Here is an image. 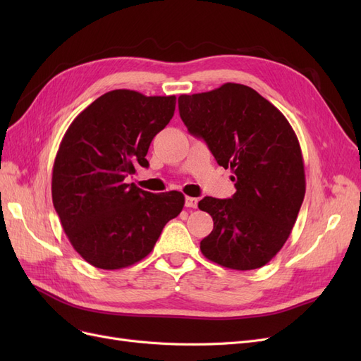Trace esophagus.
<instances>
[{
  "label": "esophagus",
  "mask_w": 361,
  "mask_h": 361,
  "mask_svg": "<svg viewBox=\"0 0 361 361\" xmlns=\"http://www.w3.org/2000/svg\"><path fill=\"white\" fill-rule=\"evenodd\" d=\"M197 203H199V200L194 199V197H187V199H185V206L192 207V209H195V207H197Z\"/></svg>",
  "instance_id": "1"
}]
</instances>
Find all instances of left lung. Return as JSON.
<instances>
[{
  "mask_svg": "<svg viewBox=\"0 0 361 361\" xmlns=\"http://www.w3.org/2000/svg\"><path fill=\"white\" fill-rule=\"evenodd\" d=\"M179 114L190 134L232 170L236 188L231 199L199 202L214 220L200 243L203 256L238 271L267 265L288 241L305 194L301 147L288 118L251 87L235 82L180 94Z\"/></svg>",
  "mask_w": 361,
  "mask_h": 361,
  "instance_id": "8db88e82",
  "label": "left lung"
}]
</instances>
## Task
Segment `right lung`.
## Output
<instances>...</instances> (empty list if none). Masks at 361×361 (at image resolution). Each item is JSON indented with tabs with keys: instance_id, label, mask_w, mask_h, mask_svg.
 Listing matches in <instances>:
<instances>
[{
	"instance_id": "obj_1",
	"label": "right lung",
	"mask_w": 361,
	"mask_h": 361,
	"mask_svg": "<svg viewBox=\"0 0 361 361\" xmlns=\"http://www.w3.org/2000/svg\"><path fill=\"white\" fill-rule=\"evenodd\" d=\"M176 96L113 90L81 111L64 134L52 169V203L76 253L101 269L137 264L182 211L179 191L154 194L126 183L147 167L154 137L169 125Z\"/></svg>"
}]
</instances>
